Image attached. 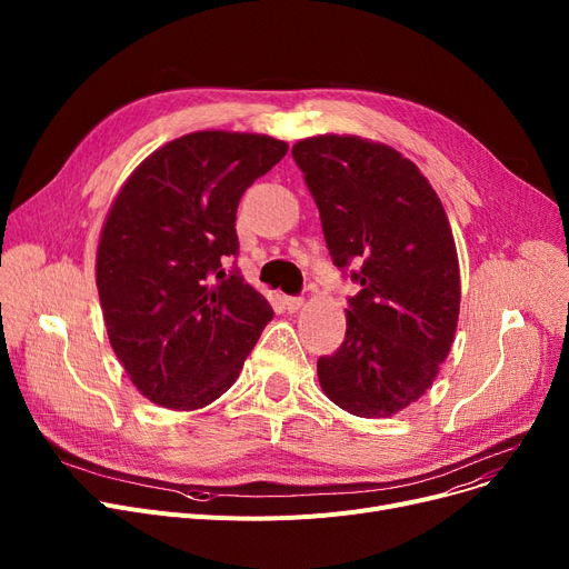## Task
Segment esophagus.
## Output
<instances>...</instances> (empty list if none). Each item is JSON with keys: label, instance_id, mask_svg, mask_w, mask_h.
<instances>
[{"label": "esophagus", "instance_id": "obj_1", "mask_svg": "<svg viewBox=\"0 0 569 569\" xmlns=\"http://www.w3.org/2000/svg\"><path fill=\"white\" fill-rule=\"evenodd\" d=\"M283 305L290 313H295V311H300L305 307V300H302V297H286Z\"/></svg>", "mask_w": 569, "mask_h": 569}]
</instances>
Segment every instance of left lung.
Instances as JSON below:
<instances>
[{"mask_svg":"<svg viewBox=\"0 0 569 569\" xmlns=\"http://www.w3.org/2000/svg\"><path fill=\"white\" fill-rule=\"evenodd\" d=\"M337 267L360 292L341 348L318 360L327 399L392 417L420 399L450 355L461 307L455 234L429 179L395 147L325 133L292 144Z\"/></svg>","mask_w":569,"mask_h":569,"instance_id":"8db88e82","label":"left lung"}]
</instances>
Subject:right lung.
<instances>
[{
  "mask_svg": "<svg viewBox=\"0 0 569 569\" xmlns=\"http://www.w3.org/2000/svg\"><path fill=\"white\" fill-rule=\"evenodd\" d=\"M286 152L288 142L262 133H187L114 196L97 288L117 360L152 403L189 412L217 401L272 320L264 297L221 262L237 256L239 198Z\"/></svg>",
  "mask_w": 569,
  "mask_h": 569,
  "instance_id": "obj_1",
  "label": "right lung"
}]
</instances>
